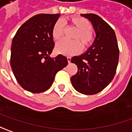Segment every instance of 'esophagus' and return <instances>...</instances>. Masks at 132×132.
<instances>
[{"label": "esophagus", "instance_id": "1", "mask_svg": "<svg viewBox=\"0 0 132 132\" xmlns=\"http://www.w3.org/2000/svg\"><path fill=\"white\" fill-rule=\"evenodd\" d=\"M68 63H70V61H71V58H70V57H68Z\"/></svg>", "mask_w": 132, "mask_h": 132}]
</instances>
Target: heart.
<instances>
[{
	"instance_id": "b5f03b06",
	"label": "heart",
	"mask_w": 132,
	"mask_h": 132,
	"mask_svg": "<svg viewBox=\"0 0 132 132\" xmlns=\"http://www.w3.org/2000/svg\"><path fill=\"white\" fill-rule=\"evenodd\" d=\"M64 23L77 29L73 35V39L76 40H62L59 42L56 46V51L57 53L65 56H73L81 51V43L84 48H89L93 44V36L92 26L87 19L79 16H72L69 18L67 22H64ZM64 23L61 20H58L53 25L52 37L54 40H59L62 37L64 31Z\"/></svg>"
}]
</instances>
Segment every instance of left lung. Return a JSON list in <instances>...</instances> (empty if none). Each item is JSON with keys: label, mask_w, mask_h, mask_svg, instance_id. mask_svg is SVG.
Here are the masks:
<instances>
[{"label": "left lung", "mask_w": 132, "mask_h": 132, "mask_svg": "<svg viewBox=\"0 0 132 132\" xmlns=\"http://www.w3.org/2000/svg\"><path fill=\"white\" fill-rule=\"evenodd\" d=\"M93 24L95 38L83 54L73 56L71 62L78 72L71 77L74 89L80 93L94 95L102 91L112 81L119 59V48L114 30L95 14H82Z\"/></svg>", "instance_id": "8db88e82"}]
</instances>
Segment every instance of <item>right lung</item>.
<instances>
[{"mask_svg": "<svg viewBox=\"0 0 132 132\" xmlns=\"http://www.w3.org/2000/svg\"><path fill=\"white\" fill-rule=\"evenodd\" d=\"M60 14H39L19 28L12 39L10 64L24 89L40 93L51 87L56 73L68 64L61 54L51 58L54 47L52 28Z\"/></svg>", "mask_w": 132, "mask_h": 132, "instance_id": "right-lung-1", "label": "right lung"}]
</instances>
